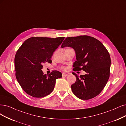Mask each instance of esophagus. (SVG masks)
I'll list each match as a JSON object with an SVG mask.
<instances>
[{"instance_id": "obj_1", "label": "esophagus", "mask_w": 126, "mask_h": 126, "mask_svg": "<svg viewBox=\"0 0 126 126\" xmlns=\"http://www.w3.org/2000/svg\"><path fill=\"white\" fill-rule=\"evenodd\" d=\"M68 76V74L66 73H63L62 74V76L63 77H66Z\"/></svg>"}]
</instances>
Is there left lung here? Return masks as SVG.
<instances>
[{"label": "left lung", "instance_id": "8db88e82", "mask_svg": "<svg viewBox=\"0 0 126 126\" xmlns=\"http://www.w3.org/2000/svg\"><path fill=\"white\" fill-rule=\"evenodd\" d=\"M65 47L75 52L74 71L82 69L86 73L80 76L73 73L76 78L71 86L73 94L81 100L94 98L103 89L110 77L111 60L108 50L99 40L88 36L67 37L61 47Z\"/></svg>", "mask_w": 126, "mask_h": 126}]
</instances>
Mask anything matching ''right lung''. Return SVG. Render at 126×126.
Listing matches in <instances>:
<instances>
[{
    "label": "right lung",
    "instance_id": "obj_1",
    "mask_svg": "<svg viewBox=\"0 0 126 126\" xmlns=\"http://www.w3.org/2000/svg\"><path fill=\"white\" fill-rule=\"evenodd\" d=\"M65 37L56 38L31 37L26 40L15 55L16 79L26 94L34 97H43L52 92L56 79L62 76L55 71L48 75L44 74L43 64L51 63L53 53Z\"/></svg>",
    "mask_w": 126,
    "mask_h": 126
}]
</instances>
